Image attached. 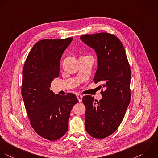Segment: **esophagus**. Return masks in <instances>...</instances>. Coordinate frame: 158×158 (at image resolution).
Wrapping results in <instances>:
<instances>
[{"label":"esophagus","instance_id":"obj_1","mask_svg":"<svg viewBox=\"0 0 158 158\" xmlns=\"http://www.w3.org/2000/svg\"><path fill=\"white\" fill-rule=\"evenodd\" d=\"M76 96H77V98L79 102H82V95L81 94H77L76 95Z\"/></svg>","mask_w":158,"mask_h":158}]
</instances>
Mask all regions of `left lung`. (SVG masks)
Masks as SVG:
<instances>
[{"instance_id":"1","label":"left lung","mask_w":158,"mask_h":158,"mask_svg":"<svg viewBox=\"0 0 158 158\" xmlns=\"http://www.w3.org/2000/svg\"><path fill=\"white\" fill-rule=\"evenodd\" d=\"M80 39L97 53L98 68L94 81L100 82L105 89L99 102L91 95L82 98L85 129L91 137L103 139L113 134L124 118L131 98V70L124 47L114 34H85Z\"/></svg>"}]
</instances>
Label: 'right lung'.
Wrapping results in <instances>:
<instances>
[{"label": "right lung", "instance_id": "obj_1", "mask_svg": "<svg viewBox=\"0 0 158 158\" xmlns=\"http://www.w3.org/2000/svg\"><path fill=\"white\" fill-rule=\"evenodd\" d=\"M73 37L36 42L23 69L21 94L30 124L42 138L55 141L68 129L71 111L79 101L74 94L55 95L50 90L60 74V63Z\"/></svg>", "mask_w": 158, "mask_h": 158}]
</instances>
